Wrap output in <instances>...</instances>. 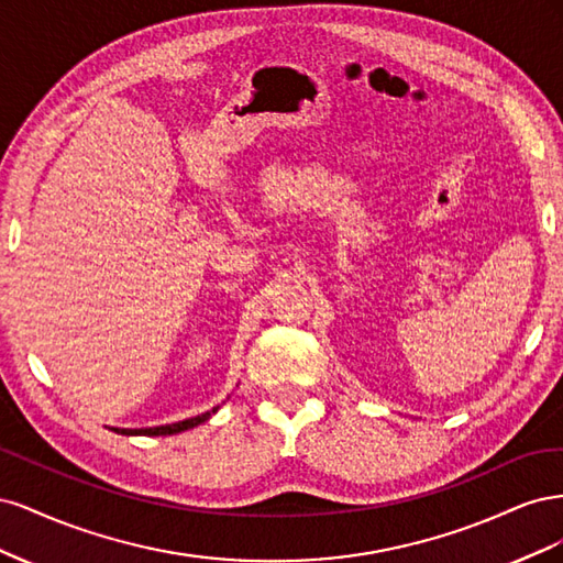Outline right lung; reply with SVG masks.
<instances>
[{
  "mask_svg": "<svg viewBox=\"0 0 563 563\" xmlns=\"http://www.w3.org/2000/svg\"><path fill=\"white\" fill-rule=\"evenodd\" d=\"M220 406H213L211 411L201 413V416H195V418H187V420H180V422H172V424H159V428H141V430H126V428H110L112 432L117 434H126V437H166V434H178V432H185V430H192L197 428V424L207 422L213 413H218Z\"/></svg>",
  "mask_w": 563,
  "mask_h": 563,
  "instance_id": "obj_1",
  "label": "right lung"
}]
</instances>
